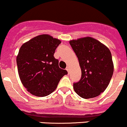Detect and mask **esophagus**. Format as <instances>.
Wrapping results in <instances>:
<instances>
[{
	"mask_svg": "<svg viewBox=\"0 0 127 127\" xmlns=\"http://www.w3.org/2000/svg\"><path fill=\"white\" fill-rule=\"evenodd\" d=\"M66 70H67V71L68 72V73H69V67H68V66H67V67H66Z\"/></svg>",
	"mask_w": 127,
	"mask_h": 127,
	"instance_id": "obj_1",
	"label": "esophagus"
}]
</instances>
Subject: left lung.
I'll return each instance as SVG.
<instances>
[{
	"label": "left lung",
	"instance_id": "8db88e82",
	"mask_svg": "<svg viewBox=\"0 0 127 127\" xmlns=\"http://www.w3.org/2000/svg\"><path fill=\"white\" fill-rule=\"evenodd\" d=\"M69 43L81 70V79L74 83L75 92L83 98L98 96L108 87L114 72L110 50L91 37L71 40Z\"/></svg>",
	"mask_w": 127,
	"mask_h": 127
}]
</instances>
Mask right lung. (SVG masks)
I'll return each instance as SVG.
<instances>
[{
    "mask_svg": "<svg viewBox=\"0 0 127 127\" xmlns=\"http://www.w3.org/2000/svg\"><path fill=\"white\" fill-rule=\"evenodd\" d=\"M61 41L49 34H41L22 45L16 57L18 74L27 91L38 97L47 96L57 88L67 74L53 57Z\"/></svg>",
    "mask_w": 127,
    "mask_h": 127,
    "instance_id": "obj_1",
    "label": "right lung"
}]
</instances>
